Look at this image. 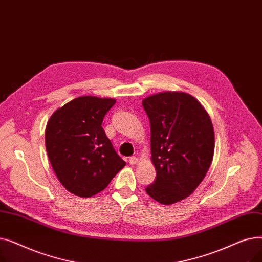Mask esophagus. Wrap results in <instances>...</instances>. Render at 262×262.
<instances>
[{
	"instance_id": "obj_1",
	"label": "esophagus",
	"mask_w": 262,
	"mask_h": 262,
	"mask_svg": "<svg viewBox=\"0 0 262 262\" xmlns=\"http://www.w3.org/2000/svg\"><path fill=\"white\" fill-rule=\"evenodd\" d=\"M138 158L137 157H135V156H133V157H130L129 158V160H128V162H129V164H136V163H138Z\"/></svg>"
}]
</instances>
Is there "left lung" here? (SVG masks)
<instances>
[{"label":"left lung","instance_id":"obj_1","mask_svg":"<svg viewBox=\"0 0 262 262\" xmlns=\"http://www.w3.org/2000/svg\"><path fill=\"white\" fill-rule=\"evenodd\" d=\"M142 105L150 123V152L156 181L145 191L172 205L193 193L207 174L214 153V130L203 105L189 93L163 91Z\"/></svg>","mask_w":262,"mask_h":262}]
</instances>
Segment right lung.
Instances as JSON below:
<instances>
[{"label":"right lung","instance_id":"right-lung-1","mask_svg":"<svg viewBox=\"0 0 262 262\" xmlns=\"http://www.w3.org/2000/svg\"><path fill=\"white\" fill-rule=\"evenodd\" d=\"M115 99L79 96L57 108L46 127V148L60 184L74 195L103 191L125 161L116 153L102 127Z\"/></svg>","mask_w":262,"mask_h":262}]
</instances>
